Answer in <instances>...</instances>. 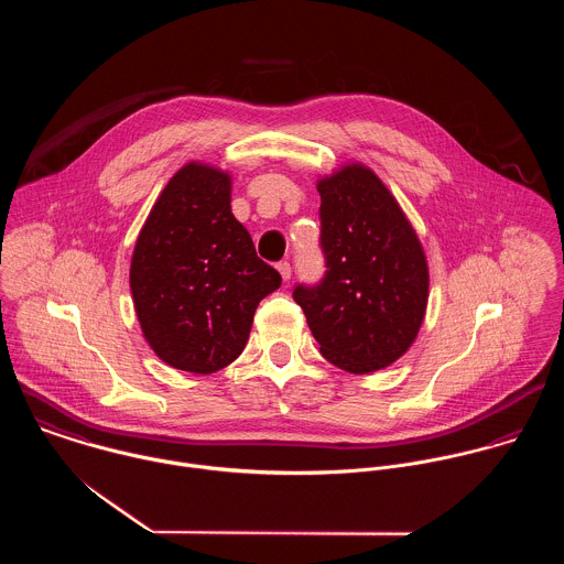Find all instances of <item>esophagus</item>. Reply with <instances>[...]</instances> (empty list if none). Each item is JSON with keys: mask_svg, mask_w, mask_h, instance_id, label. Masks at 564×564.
Instances as JSON below:
<instances>
[{"mask_svg": "<svg viewBox=\"0 0 564 564\" xmlns=\"http://www.w3.org/2000/svg\"><path fill=\"white\" fill-rule=\"evenodd\" d=\"M278 271H280V275H282V280H284V282H289V280H291V262H286V260L278 262Z\"/></svg>", "mask_w": 564, "mask_h": 564, "instance_id": "34e87169", "label": "esophagus"}]
</instances>
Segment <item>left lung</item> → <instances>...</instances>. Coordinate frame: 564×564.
Masks as SVG:
<instances>
[{
  "mask_svg": "<svg viewBox=\"0 0 564 564\" xmlns=\"http://www.w3.org/2000/svg\"><path fill=\"white\" fill-rule=\"evenodd\" d=\"M325 275L297 284L293 300L325 360L349 373L393 365L412 345L427 306V262L410 221L362 164L317 184Z\"/></svg>",
  "mask_w": 564,
  "mask_h": 564,
  "instance_id": "obj_1",
  "label": "left lung"
}]
</instances>
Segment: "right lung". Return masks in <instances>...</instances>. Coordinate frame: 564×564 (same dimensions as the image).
<instances>
[{
	"label": "right lung",
	"mask_w": 564,
	"mask_h": 564,
	"mask_svg": "<svg viewBox=\"0 0 564 564\" xmlns=\"http://www.w3.org/2000/svg\"><path fill=\"white\" fill-rule=\"evenodd\" d=\"M232 180L184 164L164 186L132 253L143 336L169 367L215 373L245 349L253 313L282 278L258 258L230 208Z\"/></svg>",
	"instance_id": "obj_1"
}]
</instances>
